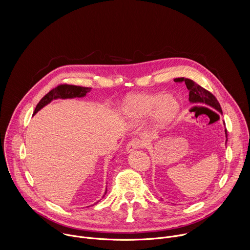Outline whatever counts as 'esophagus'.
I'll return each instance as SVG.
<instances>
[{
    "label": "esophagus",
    "instance_id": "1",
    "mask_svg": "<svg viewBox=\"0 0 250 250\" xmlns=\"http://www.w3.org/2000/svg\"><path fill=\"white\" fill-rule=\"evenodd\" d=\"M142 146H145V142L142 140H139V139H132L130 140L127 146H126V152L127 153H130L132 151H134L135 149L137 148H140Z\"/></svg>",
    "mask_w": 250,
    "mask_h": 250
}]
</instances>
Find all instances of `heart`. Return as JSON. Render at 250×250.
<instances>
[{
  "mask_svg": "<svg viewBox=\"0 0 250 250\" xmlns=\"http://www.w3.org/2000/svg\"><path fill=\"white\" fill-rule=\"evenodd\" d=\"M180 111V103L172 95L134 94L127 96L122 104V114L125 121L137 124L152 115L156 129L169 125Z\"/></svg>",
  "mask_w": 250,
  "mask_h": 250,
  "instance_id": "1",
  "label": "heart"
}]
</instances>
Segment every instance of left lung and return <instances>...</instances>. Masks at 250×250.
Listing matches in <instances>:
<instances>
[{"label":"left lung","mask_w":250,"mask_h":250,"mask_svg":"<svg viewBox=\"0 0 250 250\" xmlns=\"http://www.w3.org/2000/svg\"><path fill=\"white\" fill-rule=\"evenodd\" d=\"M175 82H185L187 89L189 90V101L192 104H207L208 106H210L211 109L216 110L218 112H220L221 114H223L221 104L218 102V100L216 99V97L213 96L211 93H209L208 91H207L206 89H204L203 87H201L200 85H198L197 83H195L193 80L188 79V78H176L174 79ZM225 133H226V145L228 142V131L227 128L225 129Z\"/></svg>","instance_id":"obj_1"}]
</instances>
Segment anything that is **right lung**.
<instances>
[{
  "label": "right lung",
  "mask_w": 250,
  "mask_h": 250,
  "mask_svg": "<svg viewBox=\"0 0 250 250\" xmlns=\"http://www.w3.org/2000/svg\"><path fill=\"white\" fill-rule=\"evenodd\" d=\"M91 91V88L87 87H80L74 85H59L56 88L52 89L49 93H47L35 106V110L33 115L37 114L40 110H42L43 106L48 104L51 101L56 99H73V98H82L85 97L87 93ZM106 194V189L104 196Z\"/></svg>",
  "instance_id": "add662e5"
}]
</instances>
